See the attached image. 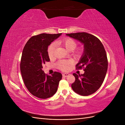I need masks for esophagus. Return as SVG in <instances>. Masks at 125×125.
I'll return each mask as SVG.
<instances>
[{
	"label": "esophagus",
	"mask_w": 125,
	"mask_h": 125,
	"mask_svg": "<svg viewBox=\"0 0 125 125\" xmlns=\"http://www.w3.org/2000/svg\"><path fill=\"white\" fill-rule=\"evenodd\" d=\"M69 73H63L62 74V76L65 77H67L68 76H69Z\"/></svg>",
	"instance_id": "esophagus-1"
}]
</instances>
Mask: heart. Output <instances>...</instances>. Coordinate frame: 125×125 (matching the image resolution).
<instances>
[{
	"mask_svg": "<svg viewBox=\"0 0 125 125\" xmlns=\"http://www.w3.org/2000/svg\"><path fill=\"white\" fill-rule=\"evenodd\" d=\"M57 44L61 45L63 47H65L67 51L69 52L73 51L74 49L76 48L77 46V42L71 38H65L62 40L58 41L57 42ZM55 49V44H52L48 48V55L49 57L52 58L54 56V52ZM80 51H77L74 52V55H78L80 54ZM69 62L67 61H60L58 64L57 66L59 68L62 70H67L69 68Z\"/></svg>",
	"mask_w": 125,
	"mask_h": 125,
	"instance_id": "heart-1",
	"label": "heart"
}]
</instances>
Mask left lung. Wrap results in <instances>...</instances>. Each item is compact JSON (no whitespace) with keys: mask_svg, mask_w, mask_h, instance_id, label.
I'll return each mask as SVG.
<instances>
[{"mask_svg":"<svg viewBox=\"0 0 125 125\" xmlns=\"http://www.w3.org/2000/svg\"><path fill=\"white\" fill-rule=\"evenodd\" d=\"M80 42L84 51L77 69L84 68V73L81 75L73 73L75 81L71 84L76 93L82 96L91 95L99 89L103 83L107 73L108 61L106 51L100 40L86 32L67 34Z\"/></svg>","mask_w":125,"mask_h":125,"instance_id":"obj_1","label":"left lung"}]
</instances>
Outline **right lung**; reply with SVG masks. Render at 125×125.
Returning a JSON list of instances; mask_svg holds the SVG:
<instances>
[{
    "mask_svg": "<svg viewBox=\"0 0 125 125\" xmlns=\"http://www.w3.org/2000/svg\"><path fill=\"white\" fill-rule=\"evenodd\" d=\"M61 35L43 33L33 36L22 52L20 70L24 84L33 95L40 99H47L54 95L62 78L60 73L55 72L48 75L43 70L45 62L50 61L48 46Z\"/></svg>",
    "mask_w": 125,
    "mask_h": 125,
    "instance_id": "1",
    "label": "right lung"
}]
</instances>
